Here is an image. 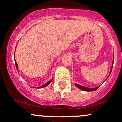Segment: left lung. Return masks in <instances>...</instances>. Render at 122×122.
<instances>
[{"label": "left lung", "mask_w": 122, "mask_h": 122, "mask_svg": "<svg viewBox=\"0 0 122 122\" xmlns=\"http://www.w3.org/2000/svg\"><path fill=\"white\" fill-rule=\"evenodd\" d=\"M112 67H113V63H112V65L111 69V71H110V73H109V75H110L111 72V71H112ZM109 76H108V77H109ZM108 77H107V78H108ZM75 86L76 87H77L78 88L80 89L83 90V91H87V92H91V91H96V90L98 88V87H99V86H98V87H95V88H89V87H84V86H81V85H80V84H76V83H75Z\"/></svg>", "instance_id": "obj_1"}]
</instances>
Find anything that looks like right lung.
Returning <instances> with one entry per match:
<instances>
[{
  "label": "right lung",
  "instance_id": "obj_1",
  "mask_svg": "<svg viewBox=\"0 0 122 122\" xmlns=\"http://www.w3.org/2000/svg\"><path fill=\"white\" fill-rule=\"evenodd\" d=\"M15 51H16V50H15ZM15 64H16V69H17V71H18V66H17V62H16V60H15ZM51 81H52V79H50V80H49V81H48L47 82V83H46V84H44L43 86H41V87H39V88H43V87H46V86H47L49 85V84H50V83H51Z\"/></svg>",
  "mask_w": 122,
  "mask_h": 122
}]
</instances>
